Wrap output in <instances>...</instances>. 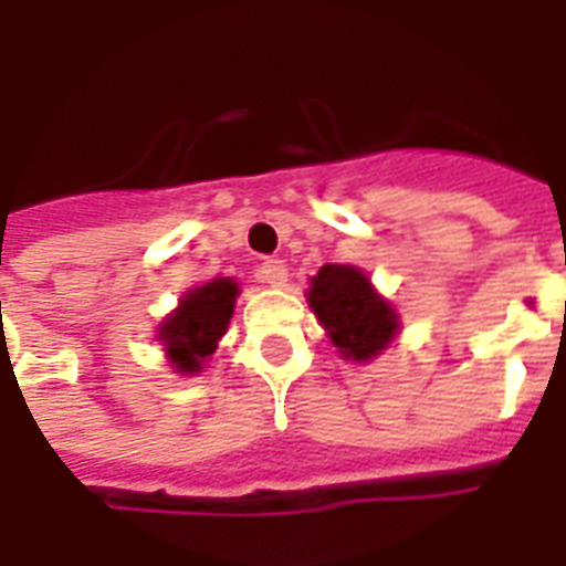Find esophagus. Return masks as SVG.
Returning a JSON list of instances; mask_svg holds the SVG:
<instances>
[{"label": "esophagus", "mask_w": 566, "mask_h": 566, "mask_svg": "<svg viewBox=\"0 0 566 566\" xmlns=\"http://www.w3.org/2000/svg\"><path fill=\"white\" fill-rule=\"evenodd\" d=\"M259 279L270 287H284L287 282V268H284V261L279 259H264L259 268Z\"/></svg>", "instance_id": "esophagus-1"}]
</instances>
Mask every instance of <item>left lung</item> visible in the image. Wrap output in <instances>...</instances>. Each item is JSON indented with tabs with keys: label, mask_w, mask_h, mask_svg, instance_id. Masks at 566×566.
<instances>
[{
	"label": "left lung",
	"mask_w": 566,
	"mask_h": 566,
	"mask_svg": "<svg viewBox=\"0 0 566 566\" xmlns=\"http://www.w3.org/2000/svg\"><path fill=\"white\" fill-rule=\"evenodd\" d=\"M307 302L325 325L331 343L352 360H369L398 331L392 307L371 291L369 279L348 264H325L311 279Z\"/></svg>",
	"instance_id": "1"
}]
</instances>
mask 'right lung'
<instances>
[{
    "mask_svg": "<svg viewBox=\"0 0 566 566\" xmlns=\"http://www.w3.org/2000/svg\"><path fill=\"white\" fill-rule=\"evenodd\" d=\"M238 284L232 279L195 287L159 328L168 357L177 371H200L206 357L218 348V339L227 334L229 316L235 307Z\"/></svg>",
    "mask_w": 566,
    "mask_h": 566,
    "instance_id": "obj_1",
    "label": "right lung"
}]
</instances>
